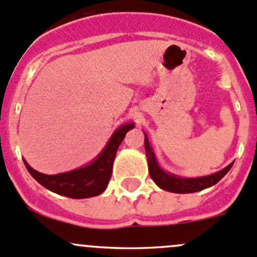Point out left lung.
I'll return each mask as SVG.
<instances>
[{
  "label": "left lung",
  "mask_w": 257,
  "mask_h": 257,
  "mask_svg": "<svg viewBox=\"0 0 257 257\" xmlns=\"http://www.w3.org/2000/svg\"><path fill=\"white\" fill-rule=\"evenodd\" d=\"M144 147H146V156L148 159V168L149 174L152 179L157 183V186L161 187L164 191L173 192V193H193V192L202 191V189L208 188L217 183L226 173L231 169L233 163L228 164L226 168L216 172V173L210 174L205 177H197V178H183V177L174 176V174L167 173L166 171L159 167L157 162L154 152L152 149L151 143L148 141V137L144 133Z\"/></svg>",
  "instance_id": "8db88e82"
}]
</instances>
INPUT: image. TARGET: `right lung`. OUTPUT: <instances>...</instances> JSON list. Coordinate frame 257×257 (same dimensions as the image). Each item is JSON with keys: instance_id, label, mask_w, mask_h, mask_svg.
<instances>
[{"instance_id": "1", "label": "right lung", "mask_w": 257, "mask_h": 257, "mask_svg": "<svg viewBox=\"0 0 257 257\" xmlns=\"http://www.w3.org/2000/svg\"><path fill=\"white\" fill-rule=\"evenodd\" d=\"M134 128V123L124 124L113 133L105 148L88 166L65 173L44 174L35 171L24 159L27 171L45 188L57 195L70 198H88L98 196L105 191L113 171V162L116 151L123 142L126 132Z\"/></svg>"}]
</instances>
